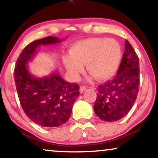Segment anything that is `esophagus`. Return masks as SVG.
I'll return each instance as SVG.
<instances>
[{
	"label": "esophagus",
	"mask_w": 158,
	"mask_h": 158,
	"mask_svg": "<svg viewBox=\"0 0 158 158\" xmlns=\"http://www.w3.org/2000/svg\"><path fill=\"white\" fill-rule=\"evenodd\" d=\"M85 90H86V87H85V86L81 85V87H80V92H81V93H83V91H85Z\"/></svg>",
	"instance_id": "obj_1"
}]
</instances>
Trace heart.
Returning <instances> with one entry per match:
<instances>
[{
    "mask_svg": "<svg viewBox=\"0 0 158 158\" xmlns=\"http://www.w3.org/2000/svg\"><path fill=\"white\" fill-rule=\"evenodd\" d=\"M122 58L121 44L114 39L89 38L75 42L69 55L63 57L64 66L77 78L86 64L88 72L98 81H106L116 74Z\"/></svg>",
    "mask_w": 158,
    "mask_h": 158,
    "instance_id": "heart-1",
    "label": "heart"
}]
</instances>
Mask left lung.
<instances>
[{"instance_id": "left-lung-1", "label": "left lung", "mask_w": 158, "mask_h": 158, "mask_svg": "<svg viewBox=\"0 0 158 158\" xmlns=\"http://www.w3.org/2000/svg\"><path fill=\"white\" fill-rule=\"evenodd\" d=\"M139 87V58L130 43L125 40V51L117 74L97 88L98 94L94 106L97 116L105 122L124 117L132 108Z\"/></svg>"}]
</instances>
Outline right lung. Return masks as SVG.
<instances>
[{
  "label": "right lung",
  "mask_w": 158,
  "mask_h": 158,
  "mask_svg": "<svg viewBox=\"0 0 158 158\" xmlns=\"http://www.w3.org/2000/svg\"><path fill=\"white\" fill-rule=\"evenodd\" d=\"M62 42L55 36L34 41L23 49L16 61L14 79L21 107L35 124L44 127H57L70 117L74 102L79 96V86L64 81L57 70L47 76L34 77L27 64L41 45Z\"/></svg>",
  "instance_id": "1"
}]
</instances>
